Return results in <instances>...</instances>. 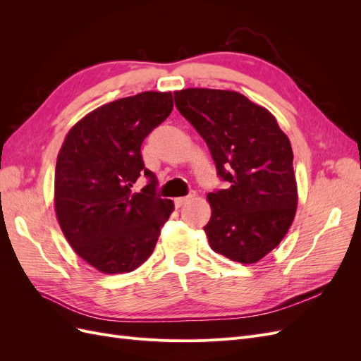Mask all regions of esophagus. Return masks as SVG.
Segmentation results:
<instances>
[{
	"mask_svg": "<svg viewBox=\"0 0 361 361\" xmlns=\"http://www.w3.org/2000/svg\"><path fill=\"white\" fill-rule=\"evenodd\" d=\"M192 197H195V192H191V194H188V195H185V197L174 199V204H176V207H180V206H183L185 203H188Z\"/></svg>",
	"mask_w": 361,
	"mask_h": 361,
	"instance_id": "1",
	"label": "esophagus"
}]
</instances>
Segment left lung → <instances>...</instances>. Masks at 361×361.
I'll use <instances>...</instances> for the list:
<instances>
[{"mask_svg":"<svg viewBox=\"0 0 361 361\" xmlns=\"http://www.w3.org/2000/svg\"><path fill=\"white\" fill-rule=\"evenodd\" d=\"M179 113L211 150L228 187L207 194L212 215L204 226L211 248L239 264H255L288 233L298 194L286 134L267 108L238 92H174Z\"/></svg>","mask_w":361,"mask_h":361,"instance_id":"left-lung-1","label":"left lung"}]
</instances>
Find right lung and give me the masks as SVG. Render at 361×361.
I'll return each mask as SVG.
<instances>
[{
    "label": "right lung",
    "instance_id": "add662e5",
    "mask_svg": "<svg viewBox=\"0 0 361 361\" xmlns=\"http://www.w3.org/2000/svg\"><path fill=\"white\" fill-rule=\"evenodd\" d=\"M171 110L170 92H143L96 108L64 138L54 187L57 220L75 253L104 274L145 264L174 209L157 195V176L141 158L145 138ZM141 173L149 182L133 193Z\"/></svg>",
    "mask_w": 361,
    "mask_h": 361
}]
</instances>
